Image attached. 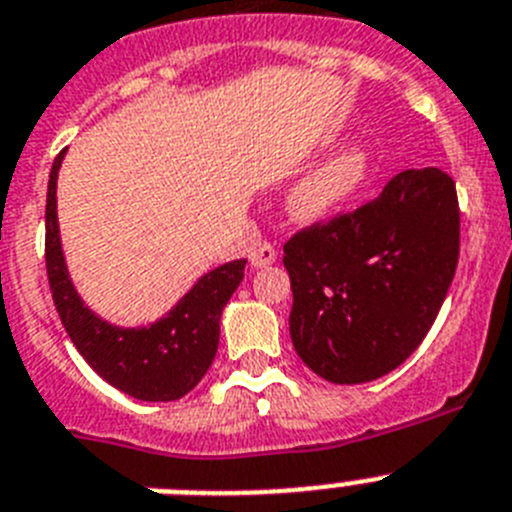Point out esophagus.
<instances>
[{"mask_svg":"<svg viewBox=\"0 0 512 512\" xmlns=\"http://www.w3.org/2000/svg\"><path fill=\"white\" fill-rule=\"evenodd\" d=\"M277 261V248L271 246V243H259V246L251 251V264L253 266H269Z\"/></svg>","mask_w":512,"mask_h":512,"instance_id":"1","label":"esophagus"}]
</instances>
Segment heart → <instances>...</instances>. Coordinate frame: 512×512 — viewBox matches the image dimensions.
<instances>
[{
	"label": "heart",
	"mask_w": 512,
	"mask_h": 512,
	"mask_svg": "<svg viewBox=\"0 0 512 512\" xmlns=\"http://www.w3.org/2000/svg\"><path fill=\"white\" fill-rule=\"evenodd\" d=\"M372 158L364 148H346L333 156L328 164L310 174L300 187L292 192L289 210L302 223H315L336 215L341 207L354 200L369 179Z\"/></svg>",
	"instance_id": "heart-1"
}]
</instances>
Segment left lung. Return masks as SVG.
<instances>
[{"mask_svg": "<svg viewBox=\"0 0 512 512\" xmlns=\"http://www.w3.org/2000/svg\"><path fill=\"white\" fill-rule=\"evenodd\" d=\"M456 264L454 179L433 166L400 171L372 202L284 243L297 356L333 384L384 377L431 330Z\"/></svg>", "mask_w": 512, "mask_h": 512, "instance_id": "8db88e82", "label": "left lung"}]
</instances>
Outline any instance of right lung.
I'll return each mask as SVG.
<instances>
[{"mask_svg": "<svg viewBox=\"0 0 512 512\" xmlns=\"http://www.w3.org/2000/svg\"><path fill=\"white\" fill-rule=\"evenodd\" d=\"M61 158L63 151L53 161L45 200V271L58 318L71 343L104 382L135 400H179L197 387L215 359L220 315L241 284L246 259L207 271L166 318L148 328H117L104 323L76 295L63 261L56 217Z\"/></svg>", "mask_w": 512, "mask_h": 512, "instance_id": "obj_1", "label": "right lung"}]
</instances>
